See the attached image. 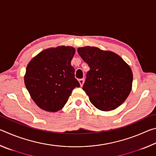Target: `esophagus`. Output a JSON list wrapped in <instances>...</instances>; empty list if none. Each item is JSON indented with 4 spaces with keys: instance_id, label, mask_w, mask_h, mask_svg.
<instances>
[{
    "instance_id": "esophagus-1",
    "label": "esophagus",
    "mask_w": 156,
    "mask_h": 156,
    "mask_svg": "<svg viewBox=\"0 0 156 156\" xmlns=\"http://www.w3.org/2000/svg\"><path fill=\"white\" fill-rule=\"evenodd\" d=\"M79 81V83H80V86L82 87L83 85V84H84V80L83 78H82V79H80V80H78Z\"/></svg>"
}]
</instances>
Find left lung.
<instances>
[{
  "label": "left lung",
  "mask_w": 156,
  "mask_h": 156,
  "mask_svg": "<svg viewBox=\"0 0 156 156\" xmlns=\"http://www.w3.org/2000/svg\"><path fill=\"white\" fill-rule=\"evenodd\" d=\"M78 53L90 68L83 89L91 104L104 112L122 105L131 91L130 67L118 54L96 47H79Z\"/></svg>",
  "instance_id": "1"
}]
</instances>
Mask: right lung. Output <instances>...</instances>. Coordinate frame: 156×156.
<instances>
[{"instance_id": "right-lung-1", "label": "right lung", "mask_w": 156, "mask_h": 156, "mask_svg": "<svg viewBox=\"0 0 156 156\" xmlns=\"http://www.w3.org/2000/svg\"><path fill=\"white\" fill-rule=\"evenodd\" d=\"M72 47L49 48L31 60L24 78L26 88L34 102L44 111L56 112L67 102L72 90L79 87L71 61Z\"/></svg>"}]
</instances>
